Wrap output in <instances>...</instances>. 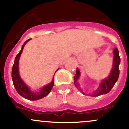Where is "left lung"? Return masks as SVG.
I'll use <instances>...</instances> for the list:
<instances>
[{
    "mask_svg": "<svg viewBox=\"0 0 129 129\" xmlns=\"http://www.w3.org/2000/svg\"><path fill=\"white\" fill-rule=\"evenodd\" d=\"M114 63H113V67L112 69L111 72L110 74L107 79L103 80L102 82L101 83L100 85L98 87V90L95 91V92L93 93L91 95H89L91 96H98L99 95H103V94H106L108 93L112 89L113 87H114V84L117 82V79L119 78V64L120 62V58L119 55V51L117 48H115L114 51ZM80 76V71L78 68H77L76 70V73L75 74L74 78V85H75L76 88L77 89L80 90V91L83 94L85 95L84 92H82L81 87H79V85L77 83V79Z\"/></svg>",
    "mask_w": 129,
    "mask_h": 129,
    "instance_id": "8db88e82",
    "label": "left lung"
}]
</instances>
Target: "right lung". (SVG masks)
Segmentation results:
<instances>
[{
	"instance_id": "1",
	"label": "right lung",
	"mask_w": 129,
	"mask_h": 129,
	"mask_svg": "<svg viewBox=\"0 0 129 129\" xmlns=\"http://www.w3.org/2000/svg\"><path fill=\"white\" fill-rule=\"evenodd\" d=\"M31 39H29L25 42L22 45V48L21 49L20 52L17 54L15 59L14 64L13 65V68H12V81H13V85L16 89V92L18 93L19 94L23 97L28 99L29 100H39L41 98H42L47 95L49 94L51 90L53 88L54 85V78L52 80V81L49 84L47 85L46 86L44 87L39 92H32L29 90L25 84L23 82L21 79L20 78V75H19L18 72V63H19V59L21 56L22 52H23V48H24V45L26 44Z\"/></svg>"
}]
</instances>
